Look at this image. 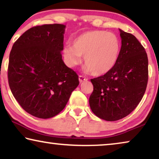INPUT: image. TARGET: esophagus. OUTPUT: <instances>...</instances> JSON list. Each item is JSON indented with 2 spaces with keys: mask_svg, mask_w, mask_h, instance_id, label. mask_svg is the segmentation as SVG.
Here are the masks:
<instances>
[{
  "mask_svg": "<svg viewBox=\"0 0 159 159\" xmlns=\"http://www.w3.org/2000/svg\"><path fill=\"white\" fill-rule=\"evenodd\" d=\"M79 80L80 82H84V81H87L88 79H87L86 77H84V76H82V75H80L79 76Z\"/></svg>",
  "mask_w": 159,
  "mask_h": 159,
  "instance_id": "1",
  "label": "esophagus"
}]
</instances>
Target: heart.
Masks as SVG:
<instances>
[{"instance_id": "obj_1", "label": "heart", "mask_w": 159, "mask_h": 159, "mask_svg": "<svg viewBox=\"0 0 159 159\" xmlns=\"http://www.w3.org/2000/svg\"><path fill=\"white\" fill-rule=\"evenodd\" d=\"M121 43L116 34L104 30L84 32L74 39L71 46L63 50L65 64L77 66L83 56L84 70L94 76L109 72L116 65L121 52Z\"/></svg>"}]
</instances>
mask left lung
I'll list each match as a JSON object with an SVG mask.
<instances>
[{"label": "left lung", "mask_w": 159, "mask_h": 159, "mask_svg": "<svg viewBox=\"0 0 159 159\" xmlns=\"http://www.w3.org/2000/svg\"><path fill=\"white\" fill-rule=\"evenodd\" d=\"M119 31L121 48L116 65L109 72L90 80L91 110L109 121L127 116L137 107L148 80V59L144 47L133 34Z\"/></svg>", "instance_id": "1"}]
</instances>
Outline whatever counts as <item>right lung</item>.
Here are the masks:
<instances>
[{
	"mask_svg": "<svg viewBox=\"0 0 159 159\" xmlns=\"http://www.w3.org/2000/svg\"><path fill=\"white\" fill-rule=\"evenodd\" d=\"M65 27L53 24L30 28L11 51V90L21 108L38 118L59 114L80 83L77 73L62 60Z\"/></svg>",
	"mask_w": 159,
	"mask_h": 159,
	"instance_id": "obj_1",
	"label": "right lung"
}]
</instances>
